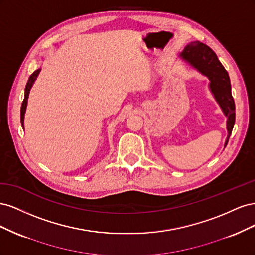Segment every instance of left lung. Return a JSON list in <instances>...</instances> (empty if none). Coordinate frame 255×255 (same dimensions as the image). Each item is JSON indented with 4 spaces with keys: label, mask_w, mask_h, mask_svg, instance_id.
Masks as SVG:
<instances>
[{
    "label": "left lung",
    "mask_w": 255,
    "mask_h": 255,
    "mask_svg": "<svg viewBox=\"0 0 255 255\" xmlns=\"http://www.w3.org/2000/svg\"><path fill=\"white\" fill-rule=\"evenodd\" d=\"M179 57L210 81L208 88L227 117V146L235 123V103L231 92V82L227 70L215 52L200 41H192L180 53Z\"/></svg>",
    "instance_id": "obj_1"
}]
</instances>
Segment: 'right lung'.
Masks as SVG:
<instances>
[{"label":"right lung","instance_id":"1","mask_svg":"<svg viewBox=\"0 0 255 255\" xmlns=\"http://www.w3.org/2000/svg\"><path fill=\"white\" fill-rule=\"evenodd\" d=\"M40 71H41V68H39V69H37V70H35V71L33 72V74L29 76V79H28L27 84H26V86H25L24 100H23L22 106H21V125H22V128H24V115H25V112H26V106H27V100H28L29 91H30V89H32L35 81L37 80V76L39 75Z\"/></svg>","mask_w":255,"mask_h":255}]
</instances>
